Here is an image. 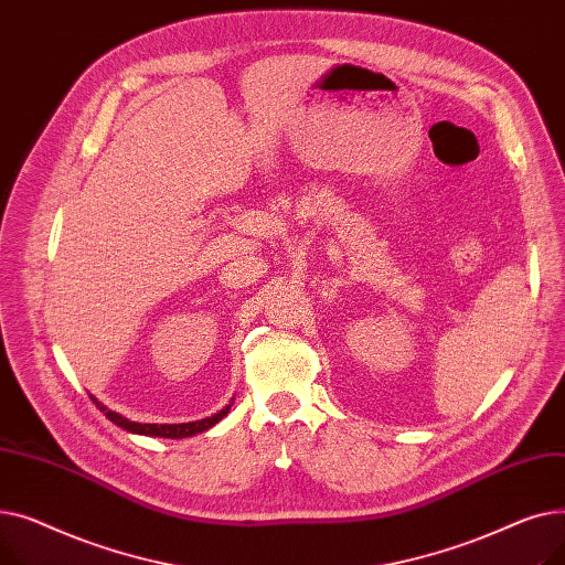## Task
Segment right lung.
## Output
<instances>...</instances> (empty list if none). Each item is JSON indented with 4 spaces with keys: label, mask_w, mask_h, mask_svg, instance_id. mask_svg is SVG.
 Wrapping results in <instances>:
<instances>
[{
    "label": "right lung",
    "mask_w": 565,
    "mask_h": 565,
    "mask_svg": "<svg viewBox=\"0 0 565 565\" xmlns=\"http://www.w3.org/2000/svg\"><path fill=\"white\" fill-rule=\"evenodd\" d=\"M92 401L96 403V407L100 412H105V417L116 424L118 428H124L128 433H137V435H151V437H167V439H183V437H192V435H199L207 428H213L217 422H222L228 409H231V403L226 407H222L217 414H213V417H205V419H199V422H188V424H137V422H130L126 417H121V414H116L111 409H107L103 403H98V398L92 396Z\"/></svg>",
    "instance_id": "obj_1"
}]
</instances>
